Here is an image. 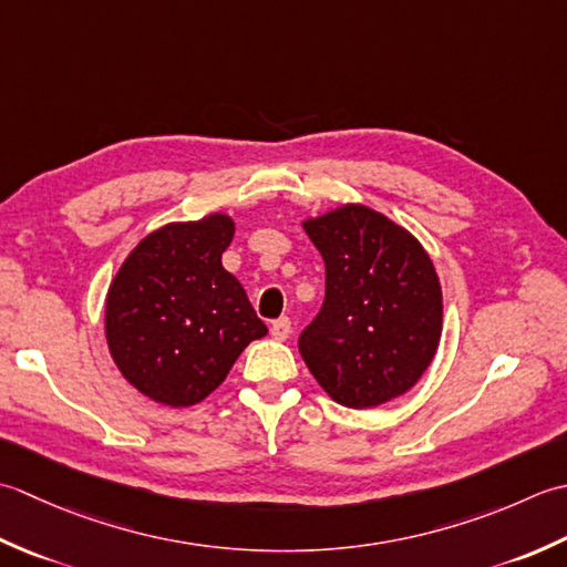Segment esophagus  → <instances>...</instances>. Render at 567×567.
<instances>
[{
	"label": "esophagus",
	"mask_w": 567,
	"mask_h": 567,
	"mask_svg": "<svg viewBox=\"0 0 567 567\" xmlns=\"http://www.w3.org/2000/svg\"><path fill=\"white\" fill-rule=\"evenodd\" d=\"M271 334L276 340H286L288 334H291V320H288V318L271 320Z\"/></svg>",
	"instance_id": "obj_1"
}]
</instances>
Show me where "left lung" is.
<instances>
[{"mask_svg": "<svg viewBox=\"0 0 567 567\" xmlns=\"http://www.w3.org/2000/svg\"><path fill=\"white\" fill-rule=\"evenodd\" d=\"M303 227L326 261V300L298 338L303 362L342 406L372 409L406 394L441 342L443 293L431 257L364 205Z\"/></svg>", "mask_w": 567, "mask_h": 567, "instance_id": "8db88e82", "label": "left lung"}]
</instances>
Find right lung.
Masks as SVG:
<instances>
[{
	"mask_svg": "<svg viewBox=\"0 0 567 567\" xmlns=\"http://www.w3.org/2000/svg\"><path fill=\"white\" fill-rule=\"evenodd\" d=\"M233 235L227 215L166 225L138 241L114 276L107 344L126 381L148 399L193 406L267 334L245 288L223 267Z\"/></svg>",
	"mask_w": 567,
	"mask_h": 567,
	"instance_id": "1",
	"label": "right lung"
}]
</instances>
